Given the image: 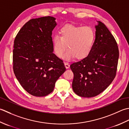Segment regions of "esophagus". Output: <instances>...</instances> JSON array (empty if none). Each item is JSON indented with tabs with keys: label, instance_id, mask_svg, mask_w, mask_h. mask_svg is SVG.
Wrapping results in <instances>:
<instances>
[{
	"label": "esophagus",
	"instance_id": "1",
	"mask_svg": "<svg viewBox=\"0 0 129 129\" xmlns=\"http://www.w3.org/2000/svg\"><path fill=\"white\" fill-rule=\"evenodd\" d=\"M64 64L65 67H66V68H68L70 67V64H69V63H68L64 62Z\"/></svg>",
	"mask_w": 129,
	"mask_h": 129
}]
</instances>
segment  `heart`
<instances>
[{
    "label": "heart",
    "instance_id": "obj_1",
    "mask_svg": "<svg viewBox=\"0 0 129 129\" xmlns=\"http://www.w3.org/2000/svg\"><path fill=\"white\" fill-rule=\"evenodd\" d=\"M94 40L95 33L92 27L68 25L59 30V36L53 37L52 43L54 52L58 57H62L67 47L64 59L69 60L75 57L81 59L90 53Z\"/></svg>",
    "mask_w": 129,
    "mask_h": 129
}]
</instances>
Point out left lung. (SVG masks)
<instances>
[{
    "label": "left lung",
    "mask_w": 129,
    "mask_h": 129,
    "mask_svg": "<svg viewBox=\"0 0 129 129\" xmlns=\"http://www.w3.org/2000/svg\"><path fill=\"white\" fill-rule=\"evenodd\" d=\"M96 25V38L90 53L71 64L74 75L72 88L81 97L96 96L107 88L116 76L119 57L114 37L103 23Z\"/></svg>",
    "instance_id": "8db88e82"
}]
</instances>
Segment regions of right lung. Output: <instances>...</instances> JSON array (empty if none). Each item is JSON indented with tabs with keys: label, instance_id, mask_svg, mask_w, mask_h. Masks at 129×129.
Here are the masks:
<instances>
[{
	"label": "right lung",
	"instance_id": "right-lung-1",
	"mask_svg": "<svg viewBox=\"0 0 129 129\" xmlns=\"http://www.w3.org/2000/svg\"><path fill=\"white\" fill-rule=\"evenodd\" d=\"M56 18L31 19L15 37L13 54V71L23 88L35 96L48 95L66 71L63 60L53 53L52 30Z\"/></svg>",
	"mask_w": 129,
	"mask_h": 129
}]
</instances>
